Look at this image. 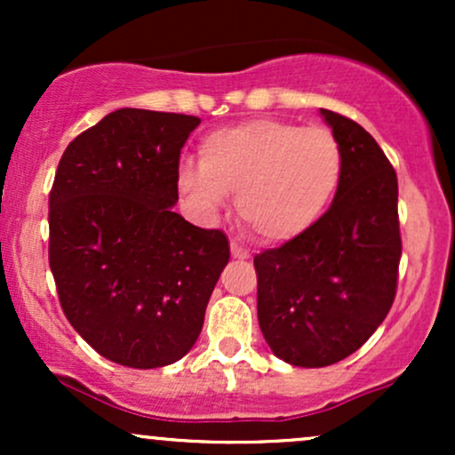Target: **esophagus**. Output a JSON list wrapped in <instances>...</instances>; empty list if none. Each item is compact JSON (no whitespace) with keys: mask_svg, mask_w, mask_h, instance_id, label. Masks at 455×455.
Here are the masks:
<instances>
[{"mask_svg":"<svg viewBox=\"0 0 455 455\" xmlns=\"http://www.w3.org/2000/svg\"><path fill=\"white\" fill-rule=\"evenodd\" d=\"M231 254H233V259H248L250 257V252L245 248H242V245L239 243H231Z\"/></svg>","mask_w":455,"mask_h":455,"instance_id":"1","label":"esophagus"}]
</instances>
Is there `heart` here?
<instances>
[{
    "label": "heart",
    "instance_id": "obj_1",
    "mask_svg": "<svg viewBox=\"0 0 455 455\" xmlns=\"http://www.w3.org/2000/svg\"><path fill=\"white\" fill-rule=\"evenodd\" d=\"M342 175L344 154L331 130L260 117L203 137L198 166H181L177 186L205 218H216L237 192L245 227L259 242L282 245L316 227Z\"/></svg>",
    "mask_w": 455,
    "mask_h": 455
}]
</instances>
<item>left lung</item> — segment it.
<instances>
[{
  "label": "left lung",
  "mask_w": 455,
  "mask_h": 455,
  "mask_svg": "<svg viewBox=\"0 0 455 455\" xmlns=\"http://www.w3.org/2000/svg\"><path fill=\"white\" fill-rule=\"evenodd\" d=\"M321 115L344 154L338 195L310 233L254 257L260 331L275 357L299 368L340 362L377 331L402 254L394 166L357 122Z\"/></svg>",
  "instance_id": "8db88e82"
}]
</instances>
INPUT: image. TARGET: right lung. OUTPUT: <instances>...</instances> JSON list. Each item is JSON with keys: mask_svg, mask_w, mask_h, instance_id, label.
Here are the masks:
<instances>
[{"mask_svg": "<svg viewBox=\"0 0 455 455\" xmlns=\"http://www.w3.org/2000/svg\"><path fill=\"white\" fill-rule=\"evenodd\" d=\"M201 119L117 108L68 145L49 195L61 310L102 357L175 363L195 347L231 248L175 207L180 154Z\"/></svg>", "mask_w": 455, "mask_h": 455, "instance_id": "right-lung-1", "label": "right lung"}]
</instances>
